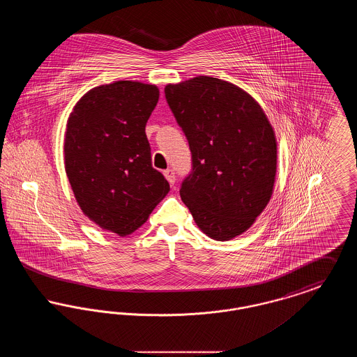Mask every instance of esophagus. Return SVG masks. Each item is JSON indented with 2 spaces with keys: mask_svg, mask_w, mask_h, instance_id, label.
I'll list each match as a JSON object with an SVG mask.
<instances>
[{
  "mask_svg": "<svg viewBox=\"0 0 357 357\" xmlns=\"http://www.w3.org/2000/svg\"><path fill=\"white\" fill-rule=\"evenodd\" d=\"M163 174H165V176H166V179H167V181H169V183H170L171 186H172V185H174V183H175V172H174V171L170 170V169H169V170L165 171V172H163Z\"/></svg>",
  "mask_w": 357,
  "mask_h": 357,
  "instance_id": "obj_1",
  "label": "esophagus"
}]
</instances>
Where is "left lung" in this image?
I'll list each match as a JSON object with an SVG mask.
<instances>
[{
    "label": "left lung",
    "instance_id": "8db88e82",
    "mask_svg": "<svg viewBox=\"0 0 357 357\" xmlns=\"http://www.w3.org/2000/svg\"><path fill=\"white\" fill-rule=\"evenodd\" d=\"M166 99L191 151L181 198L207 237L245 233L272 198L277 139L261 105L217 77L167 84Z\"/></svg>",
    "mask_w": 357,
    "mask_h": 357
}]
</instances>
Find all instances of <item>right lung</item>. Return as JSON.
Returning <instances> with one entry per match:
<instances>
[{"label": "right lung", "instance_id": "1", "mask_svg": "<svg viewBox=\"0 0 357 357\" xmlns=\"http://www.w3.org/2000/svg\"><path fill=\"white\" fill-rule=\"evenodd\" d=\"M158 100L156 85L114 82L88 91L67 121L64 165L76 202L120 237L139 229L170 191L146 136Z\"/></svg>", "mask_w": 357, "mask_h": 357}]
</instances>
